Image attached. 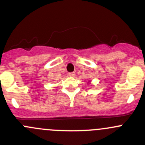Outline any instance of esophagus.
I'll return each instance as SVG.
<instances>
[{
  "label": "esophagus",
  "instance_id": "obj_1",
  "mask_svg": "<svg viewBox=\"0 0 145 145\" xmlns=\"http://www.w3.org/2000/svg\"><path fill=\"white\" fill-rule=\"evenodd\" d=\"M68 76L69 77H74V76H75V72H70V73H69Z\"/></svg>",
  "mask_w": 145,
  "mask_h": 145
}]
</instances>
